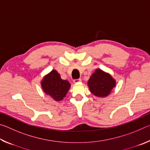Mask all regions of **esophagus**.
I'll return each mask as SVG.
<instances>
[{
    "label": "esophagus",
    "instance_id": "esophagus-1",
    "mask_svg": "<svg viewBox=\"0 0 150 150\" xmlns=\"http://www.w3.org/2000/svg\"><path fill=\"white\" fill-rule=\"evenodd\" d=\"M81 79H77L73 80V83H79V82H81Z\"/></svg>",
    "mask_w": 150,
    "mask_h": 150
}]
</instances>
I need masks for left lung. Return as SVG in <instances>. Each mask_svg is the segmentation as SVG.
<instances>
[{"mask_svg":"<svg viewBox=\"0 0 150 150\" xmlns=\"http://www.w3.org/2000/svg\"><path fill=\"white\" fill-rule=\"evenodd\" d=\"M115 85L116 81L112 76L100 69L95 71L88 81L91 92L99 97L108 95Z\"/></svg>","mask_w":150,"mask_h":150,"instance_id":"1","label":"left lung"}]
</instances>
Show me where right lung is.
<instances>
[{"label": "right lung", "instance_id": "obj_1", "mask_svg": "<svg viewBox=\"0 0 150 150\" xmlns=\"http://www.w3.org/2000/svg\"><path fill=\"white\" fill-rule=\"evenodd\" d=\"M42 87L44 93L50 95L55 100H62L70 88V83L63 80L55 70H52L45 76L42 81Z\"/></svg>", "mask_w": 150, "mask_h": 150}]
</instances>
